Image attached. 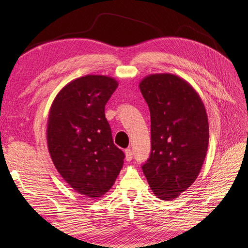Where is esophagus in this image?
I'll use <instances>...</instances> for the list:
<instances>
[{"instance_id":"obj_1","label":"esophagus","mask_w":248,"mask_h":248,"mask_svg":"<svg viewBox=\"0 0 248 248\" xmlns=\"http://www.w3.org/2000/svg\"><path fill=\"white\" fill-rule=\"evenodd\" d=\"M124 154H125V160L129 161V162L132 160V157H133L132 150H131V149H125L124 150Z\"/></svg>"}]
</instances>
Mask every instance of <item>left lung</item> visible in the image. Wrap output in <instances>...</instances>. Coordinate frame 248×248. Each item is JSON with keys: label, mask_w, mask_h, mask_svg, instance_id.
Here are the masks:
<instances>
[{"label": "left lung", "mask_w": 248, "mask_h": 248, "mask_svg": "<svg viewBox=\"0 0 248 248\" xmlns=\"http://www.w3.org/2000/svg\"><path fill=\"white\" fill-rule=\"evenodd\" d=\"M140 89L151 119V152L141 168L157 198L175 199L192 186L202 167L208 115L191 84L171 73L146 77Z\"/></svg>", "instance_id": "left-lung-1"}]
</instances>
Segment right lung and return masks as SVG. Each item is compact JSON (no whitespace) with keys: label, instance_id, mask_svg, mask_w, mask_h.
<instances>
[{"label":"right lung","instance_id":"add662e5","mask_svg":"<svg viewBox=\"0 0 248 248\" xmlns=\"http://www.w3.org/2000/svg\"><path fill=\"white\" fill-rule=\"evenodd\" d=\"M115 78L88 75L68 83L51 105L46 141L62 179L78 194L101 197L113 186L124 154L114 145L104 108Z\"/></svg>","mask_w":248,"mask_h":248}]
</instances>
